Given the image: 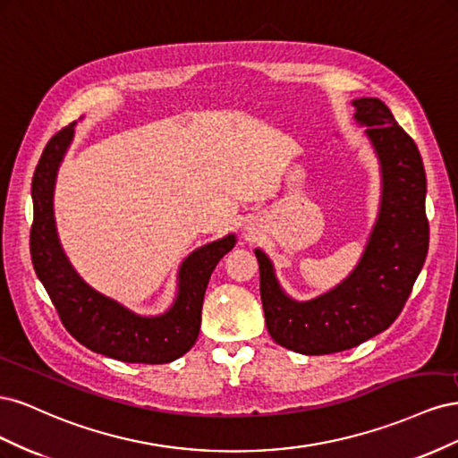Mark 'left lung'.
Listing matches in <instances>:
<instances>
[{
	"label": "left lung",
	"mask_w": 458,
	"mask_h": 458,
	"mask_svg": "<svg viewBox=\"0 0 458 458\" xmlns=\"http://www.w3.org/2000/svg\"><path fill=\"white\" fill-rule=\"evenodd\" d=\"M353 106L382 174L378 217L355 269L323 296L296 301L276 281L271 259L254 250L269 335L303 355L350 350L390 327L428 254L426 172L417 145L377 97H361Z\"/></svg>",
	"instance_id": "left-lung-1"
}]
</instances>
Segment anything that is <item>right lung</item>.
Wrapping results in <instances>:
<instances>
[{"instance_id":"1","label":"right lung","mask_w":458,"mask_h":458,"mask_svg":"<svg viewBox=\"0 0 458 458\" xmlns=\"http://www.w3.org/2000/svg\"><path fill=\"white\" fill-rule=\"evenodd\" d=\"M72 137L74 123L51 137L32 179L30 254L38 279L46 286L64 328L91 352L123 363L160 365L175 361L195 345L208 281L217 261L237 239L227 234L185 258L177 273L175 301L162 315H137L97 293L71 266L55 227V179Z\"/></svg>"}]
</instances>
